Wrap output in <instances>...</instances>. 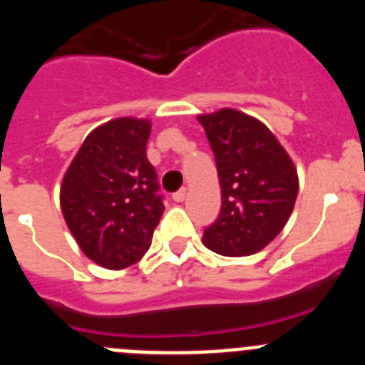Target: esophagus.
I'll use <instances>...</instances> for the list:
<instances>
[{
	"instance_id": "34e87169",
	"label": "esophagus",
	"mask_w": 365,
	"mask_h": 365,
	"mask_svg": "<svg viewBox=\"0 0 365 365\" xmlns=\"http://www.w3.org/2000/svg\"><path fill=\"white\" fill-rule=\"evenodd\" d=\"M186 193H188V190H186V188H180L179 192H175V193H173V195H172L173 201H175V202H182V201H185V199H186Z\"/></svg>"
}]
</instances>
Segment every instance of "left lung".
Instances as JSON below:
<instances>
[{"label":"left lung","mask_w":365,"mask_h":365,"mask_svg":"<svg viewBox=\"0 0 365 365\" xmlns=\"http://www.w3.org/2000/svg\"><path fill=\"white\" fill-rule=\"evenodd\" d=\"M215 155L221 212L202 243L221 256H250L283 230L298 195V172L272 131L237 109L199 115Z\"/></svg>","instance_id":"8db88e82"}]
</instances>
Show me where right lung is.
I'll return each instance as SVG.
<instances>
[{
  "label": "right lung",
  "mask_w": 365,
  "mask_h": 365,
  "mask_svg": "<svg viewBox=\"0 0 365 365\" xmlns=\"http://www.w3.org/2000/svg\"><path fill=\"white\" fill-rule=\"evenodd\" d=\"M151 122L120 117L87 135L67 168L60 205L74 240L109 270L137 263L163 217L157 173L146 157Z\"/></svg>",
  "instance_id": "add662e5"
}]
</instances>
